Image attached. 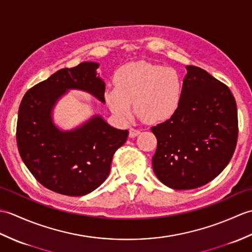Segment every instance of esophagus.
I'll list each match as a JSON object with an SVG mask.
<instances>
[{"instance_id": "1", "label": "esophagus", "mask_w": 252, "mask_h": 252, "mask_svg": "<svg viewBox=\"0 0 252 252\" xmlns=\"http://www.w3.org/2000/svg\"><path fill=\"white\" fill-rule=\"evenodd\" d=\"M141 134V131L140 130H136V129H133V127H131L130 131H129V136L130 137H135L137 135Z\"/></svg>"}]
</instances>
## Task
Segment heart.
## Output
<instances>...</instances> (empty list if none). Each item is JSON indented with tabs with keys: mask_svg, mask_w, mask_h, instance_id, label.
Segmentation results:
<instances>
[{
	"mask_svg": "<svg viewBox=\"0 0 252 252\" xmlns=\"http://www.w3.org/2000/svg\"><path fill=\"white\" fill-rule=\"evenodd\" d=\"M115 88L105 92V101L121 121H129L133 106L138 117L151 125L171 119L183 97V80L171 67L140 62L118 69Z\"/></svg>",
	"mask_w": 252,
	"mask_h": 252,
	"instance_id": "1",
	"label": "heart"
}]
</instances>
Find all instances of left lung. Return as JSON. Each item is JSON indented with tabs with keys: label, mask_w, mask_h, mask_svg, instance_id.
<instances>
[{
	"label": "left lung",
	"mask_w": 252,
	"mask_h": 252,
	"mask_svg": "<svg viewBox=\"0 0 252 252\" xmlns=\"http://www.w3.org/2000/svg\"><path fill=\"white\" fill-rule=\"evenodd\" d=\"M176 114L152 127L157 138L153 169L173 189H192L220 174L237 144L238 118L227 85L203 69L187 66Z\"/></svg>",
	"instance_id": "left-lung-1"
}]
</instances>
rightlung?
<instances>
[{"label":"right lung","mask_w":252,"mask_h":252,"mask_svg":"<svg viewBox=\"0 0 252 252\" xmlns=\"http://www.w3.org/2000/svg\"><path fill=\"white\" fill-rule=\"evenodd\" d=\"M97 63L63 68L27 91L18 110L16 140L24 163L46 189L67 196H83L103 183L114 154L129 132L94 116L81 126L61 131L53 123L56 101L68 90H81L105 103V83Z\"/></svg>","instance_id":"add662e5"}]
</instances>
